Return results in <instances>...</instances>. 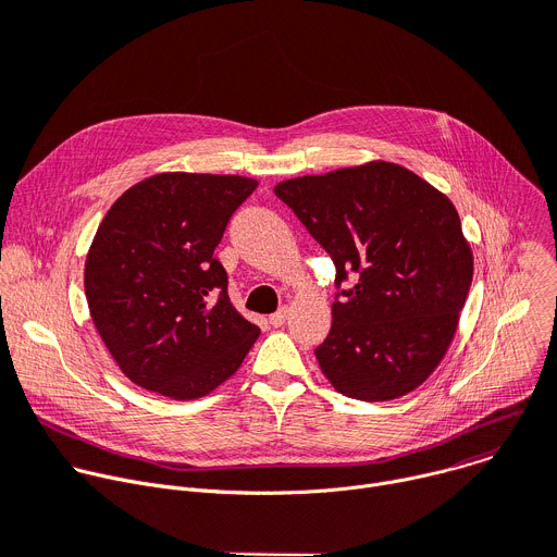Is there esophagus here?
Instances as JSON below:
<instances>
[{
    "label": "esophagus",
    "mask_w": 557,
    "mask_h": 557,
    "mask_svg": "<svg viewBox=\"0 0 557 557\" xmlns=\"http://www.w3.org/2000/svg\"><path fill=\"white\" fill-rule=\"evenodd\" d=\"M286 318H288V309L284 307V309H280L277 313H273V315H269V322L273 324V326H282L284 322H286Z\"/></svg>",
    "instance_id": "1"
}]
</instances>
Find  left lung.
Listing matches in <instances>:
<instances>
[{"mask_svg":"<svg viewBox=\"0 0 557 557\" xmlns=\"http://www.w3.org/2000/svg\"><path fill=\"white\" fill-rule=\"evenodd\" d=\"M275 195L335 264L333 324L315 358L364 401L407 395L444 358L473 280L446 195L388 162L286 180ZM356 274L350 289L343 282Z\"/></svg>","mask_w":557,"mask_h":557,"instance_id":"1","label":"left lung"}]
</instances>
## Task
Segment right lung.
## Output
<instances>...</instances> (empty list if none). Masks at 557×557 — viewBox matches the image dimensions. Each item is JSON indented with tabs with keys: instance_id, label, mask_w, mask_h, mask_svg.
I'll use <instances>...</instances> for the list:
<instances>
[{
	"instance_id": "add662e5",
	"label": "right lung",
	"mask_w": 557,
	"mask_h": 557,
	"mask_svg": "<svg viewBox=\"0 0 557 557\" xmlns=\"http://www.w3.org/2000/svg\"><path fill=\"white\" fill-rule=\"evenodd\" d=\"M256 188L239 175L162 173L128 188L99 224L84 269L90 318L141 388L207 395L258 339L260 329L233 309L213 256Z\"/></svg>"
}]
</instances>
